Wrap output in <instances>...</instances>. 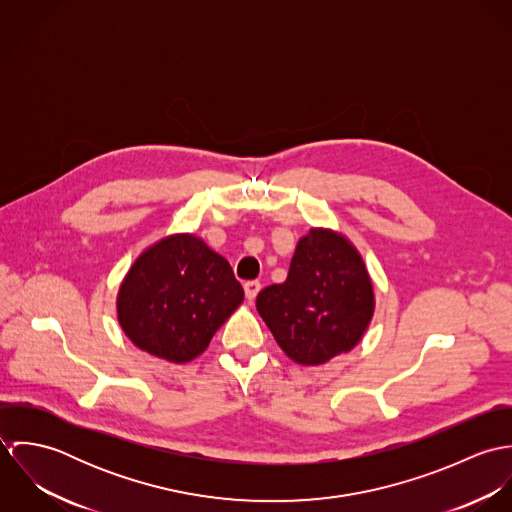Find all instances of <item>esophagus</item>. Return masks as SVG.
I'll return each instance as SVG.
<instances>
[{
  "mask_svg": "<svg viewBox=\"0 0 512 512\" xmlns=\"http://www.w3.org/2000/svg\"><path fill=\"white\" fill-rule=\"evenodd\" d=\"M260 288H262V284L258 282V280H250V282H246L244 284V292H246V297L248 299H254L258 292H260Z\"/></svg>",
  "mask_w": 512,
  "mask_h": 512,
  "instance_id": "esophagus-1",
  "label": "esophagus"
}]
</instances>
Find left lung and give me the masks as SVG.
Returning <instances> with one entry per match:
<instances>
[{
  "label": "left lung",
  "mask_w": 512,
  "mask_h": 512,
  "mask_svg": "<svg viewBox=\"0 0 512 512\" xmlns=\"http://www.w3.org/2000/svg\"><path fill=\"white\" fill-rule=\"evenodd\" d=\"M256 309L292 361L317 366L363 339L374 292L357 248L339 232L311 228L297 242L288 280L258 293Z\"/></svg>",
  "instance_id": "left-lung-1"
}]
</instances>
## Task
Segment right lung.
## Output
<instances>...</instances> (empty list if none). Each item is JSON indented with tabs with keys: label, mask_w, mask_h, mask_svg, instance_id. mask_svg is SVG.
Segmentation results:
<instances>
[{
	"label": "right lung",
	"mask_w": 512,
	"mask_h": 512,
	"mask_svg": "<svg viewBox=\"0 0 512 512\" xmlns=\"http://www.w3.org/2000/svg\"><path fill=\"white\" fill-rule=\"evenodd\" d=\"M230 264L193 234L167 236L132 264L118 292V321L142 351L189 363L242 303Z\"/></svg>",
	"instance_id": "obj_1"
}]
</instances>
